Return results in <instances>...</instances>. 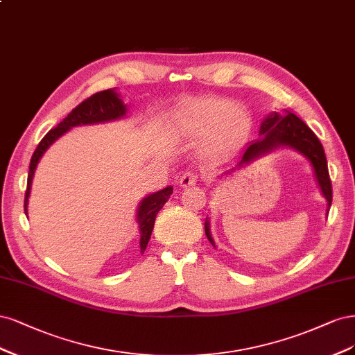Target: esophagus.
<instances>
[{
  "label": "esophagus",
  "instance_id": "esophagus-1",
  "mask_svg": "<svg viewBox=\"0 0 355 355\" xmlns=\"http://www.w3.org/2000/svg\"><path fill=\"white\" fill-rule=\"evenodd\" d=\"M196 182H198V174L193 173V171H186V173L178 178V184L181 187H190L196 184Z\"/></svg>",
  "mask_w": 355,
  "mask_h": 355
}]
</instances>
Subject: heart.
Wrapping results in <instances>:
<instances>
[{
    "instance_id": "b5f03b06",
    "label": "heart",
    "mask_w": 355,
    "mask_h": 355,
    "mask_svg": "<svg viewBox=\"0 0 355 355\" xmlns=\"http://www.w3.org/2000/svg\"><path fill=\"white\" fill-rule=\"evenodd\" d=\"M232 103L220 98H194L174 112V130L187 140L212 137L220 148H233L245 139L249 121L240 109H230Z\"/></svg>"
}]
</instances>
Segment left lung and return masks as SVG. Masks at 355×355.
Segmentation results:
<instances>
[{"instance_id":"obj_1","label":"left lung","mask_w":355,"mask_h":355,"mask_svg":"<svg viewBox=\"0 0 355 355\" xmlns=\"http://www.w3.org/2000/svg\"><path fill=\"white\" fill-rule=\"evenodd\" d=\"M280 147L292 148V150L298 152L310 162L320 193H322V196L327 202V216L331 205V184L329 178L324 148L315 134L308 128V125L288 110H283V113L272 112L262 119L259 127V139L248 143L245 150L240 153L234 166L224 171L221 177L233 175L236 171L246 168L248 165L255 162L257 159L277 150ZM205 233H207L211 245L215 248L209 218L205 221Z\"/></svg>"}]
</instances>
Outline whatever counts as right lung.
<instances>
[{
	"label": "right lung",
	"instance_id": "1",
	"mask_svg": "<svg viewBox=\"0 0 355 355\" xmlns=\"http://www.w3.org/2000/svg\"><path fill=\"white\" fill-rule=\"evenodd\" d=\"M127 112H128V107L123 103L116 88L105 89V91H100V93L84 100L81 105L76 106L69 113V115H67L59 125H57L55 128L50 130L47 134H45V137L40 141L38 147L35 148V152H33L32 159H31L29 174H28V187H26V194H25V214L26 215H28V203H29L33 175H35V171L41 161V157L44 156L45 152L49 150L50 146L54 144V141L59 140L62 135H64L67 131L75 128V127L118 121V119H122L127 116ZM173 190H174L173 186H168L156 193L148 194V196H146L140 200L139 207H137L135 221H137V224H139V227L137 228H139V233H140V252L141 254L146 250L148 240H150L156 215L159 211L162 209L164 205L168 202L171 194H173Z\"/></svg>",
	"mask_w": 355,
	"mask_h": 355
}]
</instances>
